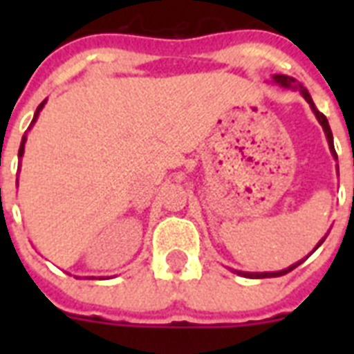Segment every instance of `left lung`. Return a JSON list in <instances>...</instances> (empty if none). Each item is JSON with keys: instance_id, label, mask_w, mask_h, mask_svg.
<instances>
[{"instance_id": "8db88e82", "label": "left lung", "mask_w": 354, "mask_h": 354, "mask_svg": "<svg viewBox=\"0 0 354 354\" xmlns=\"http://www.w3.org/2000/svg\"><path fill=\"white\" fill-rule=\"evenodd\" d=\"M274 80H275V82H277V84L285 86V88H288V86H296V80L292 79V77H288V75H274ZM297 88H299V91H301V95L305 97V101H307L308 104L313 106V112L316 113V118H318L319 124H322V127H324V130H325V136H327V141H329L330 152H333V156H335V158H336V150H335V143H333V132H330L329 121H327V118H325L324 113L316 110L313 99H310V95H308V91L305 90V88H303L301 84H297ZM322 242H324V241H322ZM322 242H319V244H322ZM319 244H318V246H319ZM318 246H316V248H318ZM316 248H314V250H316ZM297 264H301V261H299V263H297ZM297 264H292L290 268L281 270V272H263V274H250V272H239V274L244 275V277H252V279H263V277H279V275L288 274L290 270L296 268Z\"/></svg>"}]
</instances>
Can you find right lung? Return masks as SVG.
I'll return each instance as SVG.
<instances>
[{"label":"right lung","mask_w":354,"mask_h":354,"mask_svg":"<svg viewBox=\"0 0 354 354\" xmlns=\"http://www.w3.org/2000/svg\"><path fill=\"white\" fill-rule=\"evenodd\" d=\"M44 104H46V101L41 102L40 106L36 108V113H35V119H32V122L36 121V118H38V113H40V110L41 108H44ZM32 122H30V124H32ZM30 128V127H29ZM24 150H25V136H24V139H21V145H19V152H18V158H21V156H24Z\"/></svg>","instance_id":"obj_1"}]
</instances>
